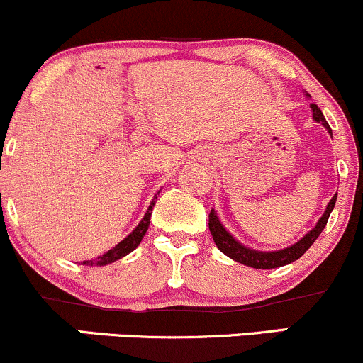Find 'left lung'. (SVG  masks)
Masks as SVG:
<instances>
[{"instance_id": "8db88e82", "label": "left lung", "mask_w": 363, "mask_h": 363, "mask_svg": "<svg viewBox=\"0 0 363 363\" xmlns=\"http://www.w3.org/2000/svg\"><path fill=\"white\" fill-rule=\"evenodd\" d=\"M306 97L311 99V95L306 94ZM311 111H312V119H314L315 123L323 124V126L328 129L329 135L333 136L331 128H329L328 121L324 119L323 112H320L319 107L315 106V104H311ZM336 198H338V194H335L331 199H329L326 210H324L323 216L318 220V223H315V227L312 228V230L307 232V234L303 235L301 240H297L295 244H291L285 249H278V251H257V249L247 247V245L240 244L239 240H237L235 237L223 227V223L220 222L218 215H216L215 210L210 211V232L211 235H213L216 247H218L225 256L230 257V259L256 269L280 268V266L290 264V262L297 261L298 257H301L312 244H314V240L318 239L320 232H323L324 227H326L329 215H331L333 208H335Z\"/></svg>"}]
</instances>
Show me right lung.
Masks as SVG:
<instances>
[{
  "mask_svg": "<svg viewBox=\"0 0 363 363\" xmlns=\"http://www.w3.org/2000/svg\"><path fill=\"white\" fill-rule=\"evenodd\" d=\"M158 193H160V191H158ZM155 201H157V194H155V198L152 199V203H150L147 213H145L143 218H141L138 227H136L131 234H129L128 237H124V239L121 240L118 245H114V247L109 249L106 254H102V256L95 257V259H91V261H83V264L85 266H106V264H111V262L121 259V257L128 256L129 252L135 251V249L140 245L141 239H143V235L147 234L150 218H152L153 206H155Z\"/></svg>",
  "mask_w": 363,
  "mask_h": 363,
  "instance_id": "add662e5",
  "label": "right lung"
}]
</instances>
